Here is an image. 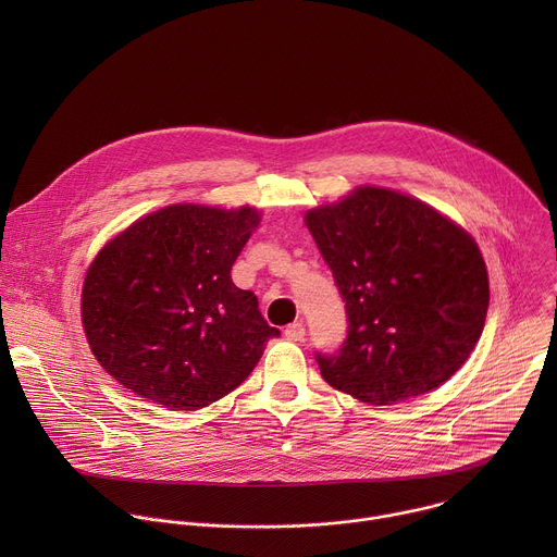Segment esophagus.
<instances>
[{"label": "esophagus", "mask_w": 557, "mask_h": 557, "mask_svg": "<svg viewBox=\"0 0 557 557\" xmlns=\"http://www.w3.org/2000/svg\"><path fill=\"white\" fill-rule=\"evenodd\" d=\"M304 335H306V329H304L301 322H293V324H288L286 331H284V337L290 339V342H301Z\"/></svg>", "instance_id": "1"}]
</instances>
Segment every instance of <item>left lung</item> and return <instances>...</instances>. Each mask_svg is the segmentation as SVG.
I'll return each mask as SVG.
<instances>
[{"label":"left lung","mask_w":557,"mask_h":557,"mask_svg":"<svg viewBox=\"0 0 557 557\" xmlns=\"http://www.w3.org/2000/svg\"><path fill=\"white\" fill-rule=\"evenodd\" d=\"M304 220L348 314L342 348L314 355L324 381L363 404L392 406L458 372L490 308L487 267L465 228L381 187H357Z\"/></svg>","instance_id":"obj_1"}]
</instances>
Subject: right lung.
Wrapping results in <instances>:
<instances>
[{"label":"right lung","instance_id":"1","mask_svg":"<svg viewBox=\"0 0 557 557\" xmlns=\"http://www.w3.org/2000/svg\"><path fill=\"white\" fill-rule=\"evenodd\" d=\"M260 224L253 207L172 205L129 224L88 269L82 320L121 385L170 410H200L258 366L269 326L231 267Z\"/></svg>","mask_w":557,"mask_h":557}]
</instances>
